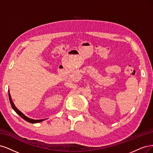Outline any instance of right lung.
<instances>
[{"instance_id": "obj_1", "label": "right lung", "mask_w": 153, "mask_h": 153, "mask_svg": "<svg viewBox=\"0 0 153 153\" xmlns=\"http://www.w3.org/2000/svg\"><path fill=\"white\" fill-rule=\"evenodd\" d=\"M8 92H9V101H10V103H11L12 108L13 109V110H14V111H15L19 116L22 117L23 118V120H25V121H27V122H29V123H40V122L43 121L44 120H46V119H43V120H33V119H31V118L28 117L27 116H26L25 114H23V113H22L20 111H19L18 109H17V107L15 106V105H14V102H13V100H12V98H11V95H10V93H9V90L8 91Z\"/></svg>"}]
</instances>
